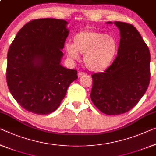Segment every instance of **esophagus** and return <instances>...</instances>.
Wrapping results in <instances>:
<instances>
[{"label": "esophagus", "instance_id": "1", "mask_svg": "<svg viewBox=\"0 0 156 156\" xmlns=\"http://www.w3.org/2000/svg\"><path fill=\"white\" fill-rule=\"evenodd\" d=\"M84 75H86V73H83V72H79V73H78V76H79V77H81V76H84Z\"/></svg>", "mask_w": 156, "mask_h": 156}]
</instances>
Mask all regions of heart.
<instances>
[{
    "label": "heart",
    "instance_id": "obj_1",
    "mask_svg": "<svg viewBox=\"0 0 156 156\" xmlns=\"http://www.w3.org/2000/svg\"><path fill=\"white\" fill-rule=\"evenodd\" d=\"M116 40L111 35L94 30L81 31L75 35L73 43L67 42L64 49L72 60H78L83 54L85 66L93 72H100L108 67L117 51Z\"/></svg>",
    "mask_w": 156,
    "mask_h": 156
}]
</instances>
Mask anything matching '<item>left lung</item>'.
Listing matches in <instances>:
<instances>
[{
  "label": "left lung",
  "mask_w": 156,
  "mask_h": 156,
  "mask_svg": "<svg viewBox=\"0 0 156 156\" xmlns=\"http://www.w3.org/2000/svg\"><path fill=\"white\" fill-rule=\"evenodd\" d=\"M114 23L121 36L118 54L106 70L92 75L90 93L95 106L107 115L124 114L133 109L147 91L151 75L149 49L140 33L132 24Z\"/></svg>",
  "instance_id": "1"
}]
</instances>
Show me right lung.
Here are the masks:
<instances>
[{
  "label": "right lung",
  "mask_w": 156,
  "mask_h": 156,
  "mask_svg": "<svg viewBox=\"0 0 156 156\" xmlns=\"http://www.w3.org/2000/svg\"><path fill=\"white\" fill-rule=\"evenodd\" d=\"M68 22L46 18L28 22L9 48L6 80L9 91L23 108L44 115L54 112L68 86L78 78L75 70L61 64Z\"/></svg>",
  "instance_id": "obj_1"
}]
</instances>
